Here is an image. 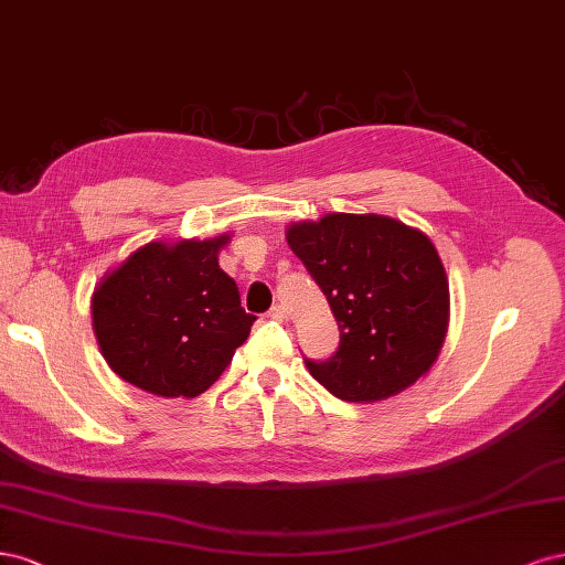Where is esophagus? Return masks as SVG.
Here are the masks:
<instances>
[{
    "label": "esophagus",
    "instance_id": "esophagus-1",
    "mask_svg": "<svg viewBox=\"0 0 565 565\" xmlns=\"http://www.w3.org/2000/svg\"><path fill=\"white\" fill-rule=\"evenodd\" d=\"M267 319H271V321H286L288 319L286 317V309L281 305H271L269 312H267Z\"/></svg>",
    "mask_w": 565,
    "mask_h": 565
}]
</instances>
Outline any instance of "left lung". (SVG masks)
<instances>
[{"label":"left lung","instance_id":"1","mask_svg":"<svg viewBox=\"0 0 565 565\" xmlns=\"http://www.w3.org/2000/svg\"><path fill=\"white\" fill-rule=\"evenodd\" d=\"M288 246L323 290L338 350L305 359L342 402H382L427 373L448 323V281L423 232L385 215L329 213L288 227Z\"/></svg>","mask_w":565,"mask_h":565}]
</instances>
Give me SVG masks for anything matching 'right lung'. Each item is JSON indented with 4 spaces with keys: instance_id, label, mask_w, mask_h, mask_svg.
<instances>
[{
    "instance_id": "1",
    "label": "right lung",
    "mask_w": 565,
    "mask_h": 565,
    "mask_svg": "<svg viewBox=\"0 0 565 565\" xmlns=\"http://www.w3.org/2000/svg\"><path fill=\"white\" fill-rule=\"evenodd\" d=\"M225 242H152L96 288V338L121 380L192 398L221 377L256 321L217 265Z\"/></svg>"
}]
</instances>
